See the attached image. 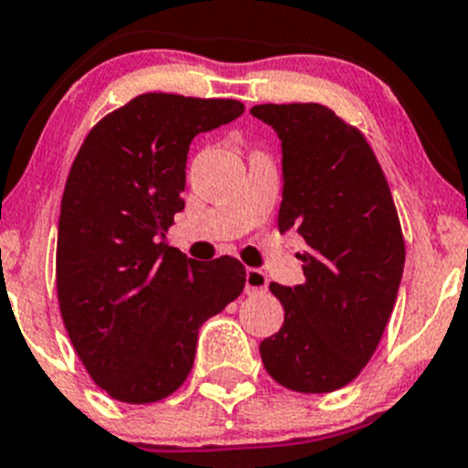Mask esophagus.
Segmentation results:
<instances>
[{"label":"esophagus","instance_id":"obj_1","mask_svg":"<svg viewBox=\"0 0 468 468\" xmlns=\"http://www.w3.org/2000/svg\"><path fill=\"white\" fill-rule=\"evenodd\" d=\"M268 291V277L263 270L248 268L245 270V292L248 295H259V292Z\"/></svg>","mask_w":468,"mask_h":468}]
</instances>
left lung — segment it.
<instances>
[{"instance_id":"8db88e82","label":"left lung","mask_w":468,"mask_h":468,"mask_svg":"<svg viewBox=\"0 0 468 468\" xmlns=\"http://www.w3.org/2000/svg\"><path fill=\"white\" fill-rule=\"evenodd\" d=\"M282 142L279 232L306 240L304 283H270L283 324L261 342L292 392L345 388L377 351L401 283L406 243L383 168L358 128L320 103L254 105Z\"/></svg>"}]
</instances>
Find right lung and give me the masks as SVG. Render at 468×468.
<instances>
[{
	"instance_id": "right-lung-1",
	"label": "right lung",
	"mask_w": 468,
	"mask_h": 468,
	"mask_svg": "<svg viewBox=\"0 0 468 468\" xmlns=\"http://www.w3.org/2000/svg\"><path fill=\"white\" fill-rule=\"evenodd\" d=\"M243 110L234 99L139 94L90 130L71 164L58 220V304L91 380L117 401L176 392L194 367L202 322L243 292L239 259L194 261L164 240L185 209L191 139Z\"/></svg>"
}]
</instances>
